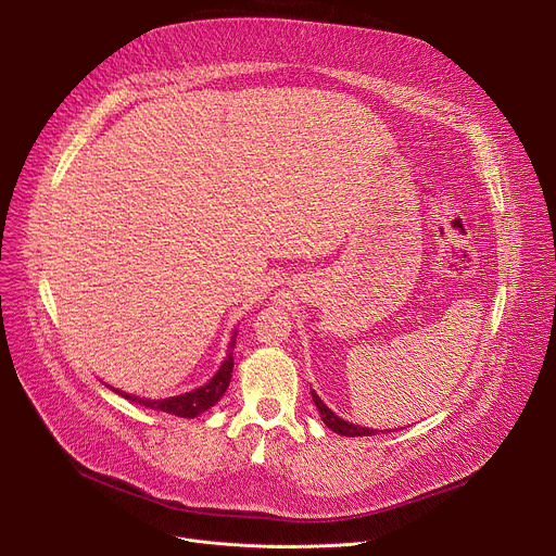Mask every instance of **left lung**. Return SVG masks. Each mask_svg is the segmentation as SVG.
<instances>
[{
	"label": "left lung",
	"mask_w": 556,
	"mask_h": 556,
	"mask_svg": "<svg viewBox=\"0 0 556 556\" xmlns=\"http://www.w3.org/2000/svg\"><path fill=\"white\" fill-rule=\"evenodd\" d=\"M311 394H313L317 413L323 415V421H325L333 432L344 434V437H369V434L376 432V430H371V428H361V426H354V424H349V421L340 419L338 415H333V413L329 410V407L323 403V399H319L315 392H311ZM381 432H383V430H381Z\"/></svg>",
	"instance_id": "left-lung-1"
}]
</instances>
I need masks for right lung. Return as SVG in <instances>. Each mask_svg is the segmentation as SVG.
<instances>
[{
    "label": "right lung",
    "instance_id": "1",
    "mask_svg": "<svg viewBox=\"0 0 556 556\" xmlns=\"http://www.w3.org/2000/svg\"><path fill=\"white\" fill-rule=\"evenodd\" d=\"M233 344H237V338H231L229 342V354L225 358V363L220 365V369L216 371V376L212 378V381L207 386H202L193 392H187L182 396H170V399H157V401H151V399H137V396H130V394H124L128 401L137 403V405H143V407H151V410H160V413H166V415H175V417H185V419H191V417H198L202 415L204 410H210L212 405H216L220 401V396L227 392L229 388V381H231V369H233V358H231V349Z\"/></svg>",
    "mask_w": 556,
    "mask_h": 556
}]
</instances>
